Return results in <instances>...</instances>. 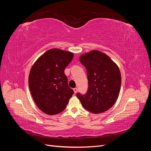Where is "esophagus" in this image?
Instances as JSON below:
<instances>
[{"label": "esophagus", "mask_w": 151, "mask_h": 151, "mask_svg": "<svg viewBox=\"0 0 151 151\" xmlns=\"http://www.w3.org/2000/svg\"><path fill=\"white\" fill-rule=\"evenodd\" d=\"M73 90H74V93L76 94L77 93V91H78V89H77V88H75L73 89Z\"/></svg>", "instance_id": "1"}]
</instances>
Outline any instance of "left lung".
<instances>
[{
	"instance_id": "obj_1",
	"label": "left lung",
	"mask_w": 151,
	"mask_h": 151,
	"mask_svg": "<svg viewBox=\"0 0 151 151\" xmlns=\"http://www.w3.org/2000/svg\"><path fill=\"white\" fill-rule=\"evenodd\" d=\"M86 68L88 89L85 94L77 93L83 106L93 113L106 111L115 103L121 88L119 68L107 55L93 50L80 57Z\"/></svg>"
}]
</instances>
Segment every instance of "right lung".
I'll return each mask as SVG.
<instances>
[{
    "label": "right lung",
    "mask_w": 151,
    "mask_h": 151,
    "mask_svg": "<svg viewBox=\"0 0 151 151\" xmlns=\"http://www.w3.org/2000/svg\"><path fill=\"white\" fill-rule=\"evenodd\" d=\"M74 53L60 49L48 50L35 62L29 75V88L37 106L47 115L64 110L74 91L64 73Z\"/></svg>",
    "instance_id": "1"
}]
</instances>
